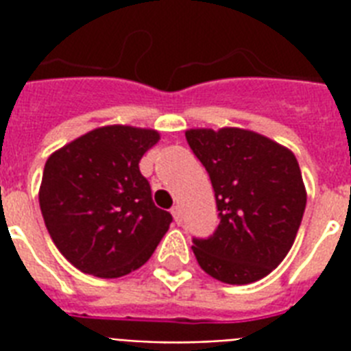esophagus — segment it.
Instances as JSON below:
<instances>
[{"instance_id":"1","label":"esophagus","mask_w":351,"mask_h":351,"mask_svg":"<svg viewBox=\"0 0 351 351\" xmlns=\"http://www.w3.org/2000/svg\"><path fill=\"white\" fill-rule=\"evenodd\" d=\"M171 215H173V219H175L176 224H180V222H182V213H180V208H178V206H175V208L171 209Z\"/></svg>"}]
</instances>
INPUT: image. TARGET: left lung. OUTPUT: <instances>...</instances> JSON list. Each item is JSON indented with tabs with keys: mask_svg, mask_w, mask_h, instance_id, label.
Returning <instances> with one entry per match:
<instances>
[{
	"mask_svg": "<svg viewBox=\"0 0 351 351\" xmlns=\"http://www.w3.org/2000/svg\"><path fill=\"white\" fill-rule=\"evenodd\" d=\"M193 153L209 173L220 224L193 240L204 271L226 284L261 280L284 261L299 231L306 187L288 147L240 127L187 129Z\"/></svg>",
	"mask_w": 351,
	"mask_h": 351,
	"instance_id": "left-lung-1",
	"label": "left lung"
}]
</instances>
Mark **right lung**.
Masks as SVG:
<instances>
[{
	"mask_svg": "<svg viewBox=\"0 0 351 351\" xmlns=\"http://www.w3.org/2000/svg\"><path fill=\"white\" fill-rule=\"evenodd\" d=\"M160 132L104 125L47 158L40 208L47 231L80 271L123 277L151 258L173 217L154 206L140 160Z\"/></svg>",
	"mask_w": 351,
	"mask_h": 351,
	"instance_id": "add662e5",
	"label": "right lung"
}]
</instances>
